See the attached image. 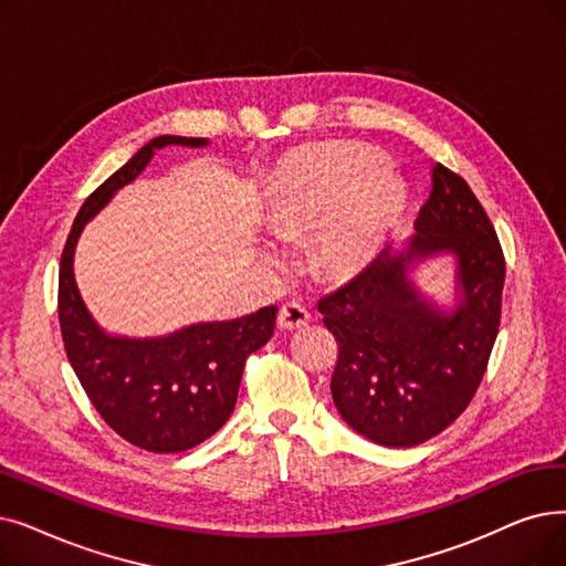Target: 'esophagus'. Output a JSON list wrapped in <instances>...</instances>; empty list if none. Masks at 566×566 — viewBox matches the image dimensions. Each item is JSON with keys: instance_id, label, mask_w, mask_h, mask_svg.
<instances>
[{"instance_id": "esophagus-1", "label": "esophagus", "mask_w": 566, "mask_h": 566, "mask_svg": "<svg viewBox=\"0 0 566 566\" xmlns=\"http://www.w3.org/2000/svg\"><path fill=\"white\" fill-rule=\"evenodd\" d=\"M277 322H280V326H282L284 331L301 328V326H305V324L310 322V312H307L301 303H286V305H282V310H280Z\"/></svg>"}]
</instances>
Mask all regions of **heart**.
<instances>
[{"label":"heart","instance_id":"obj_1","mask_svg":"<svg viewBox=\"0 0 566 566\" xmlns=\"http://www.w3.org/2000/svg\"><path fill=\"white\" fill-rule=\"evenodd\" d=\"M384 168V155L373 147L314 153L270 206V227L280 235L324 227L316 268L328 275L358 270L377 254L405 206L402 185Z\"/></svg>","mask_w":566,"mask_h":566}]
</instances>
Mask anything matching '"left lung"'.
<instances>
[{"instance_id": "1", "label": "left lung", "mask_w": 566, "mask_h": 566, "mask_svg": "<svg viewBox=\"0 0 566 566\" xmlns=\"http://www.w3.org/2000/svg\"><path fill=\"white\" fill-rule=\"evenodd\" d=\"M402 252L381 250L316 303L337 339L331 392L342 419L375 444L407 449L447 430L470 407L502 318L504 252L483 206L444 164ZM437 251L459 256L465 298L453 315L420 301L406 263Z\"/></svg>"}]
</instances>
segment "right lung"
<instances>
[{
	"label": "right lung",
	"instance_id": "add662e5",
	"mask_svg": "<svg viewBox=\"0 0 566 566\" xmlns=\"http://www.w3.org/2000/svg\"><path fill=\"white\" fill-rule=\"evenodd\" d=\"M206 145V138L159 136L96 187L73 219L60 259L57 314L66 358L102 419L129 444L153 453H180L227 423L244 360L275 331L277 305L233 322L196 324L159 339L104 335L90 318L73 280V250L90 217L132 182L161 147Z\"/></svg>",
	"mask_w": 566,
	"mask_h": 566
}]
</instances>
